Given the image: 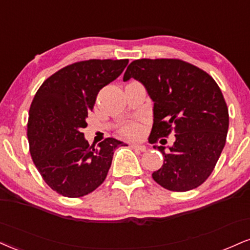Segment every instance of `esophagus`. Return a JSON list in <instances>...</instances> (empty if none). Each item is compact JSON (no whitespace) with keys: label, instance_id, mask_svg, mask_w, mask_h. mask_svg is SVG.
Listing matches in <instances>:
<instances>
[{"label":"esophagus","instance_id":"obj_1","mask_svg":"<svg viewBox=\"0 0 250 250\" xmlns=\"http://www.w3.org/2000/svg\"><path fill=\"white\" fill-rule=\"evenodd\" d=\"M130 146L135 150H140V151H146V146H143V144H130Z\"/></svg>","mask_w":250,"mask_h":250}]
</instances>
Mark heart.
Masks as SVG:
<instances>
[{"instance_id":"heart-1","label":"heart","mask_w":250,"mask_h":250,"mask_svg":"<svg viewBox=\"0 0 250 250\" xmlns=\"http://www.w3.org/2000/svg\"><path fill=\"white\" fill-rule=\"evenodd\" d=\"M119 133L128 138H141L146 133V120L141 117L138 120L125 123L120 127Z\"/></svg>"}]
</instances>
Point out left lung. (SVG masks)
<instances>
[{
	"label": "left lung",
	"mask_w": 250,
	"mask_h": 250,
	"mask_svg": "<svg viewBox=\"0 0 250 250\" xmlns=\"http://www.w3.org/2000/svg\"><path fill=\"white\" fill-rule=\"evenodd\" d=\"M143 83L154 101V125L149 142L174 135L169 154L152 178L174 192L193 190L214 170L226 144L228 108L215 80L197 66L180 59H137L123 80ZM162 140L161 143H163Z\"/></svg>",
	"instance_id": "1"
}]
</instances>
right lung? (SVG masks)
<instances>
[{
    "instance_id": "right-lung-1",
    "label": "right lung",
    "mask_w": 250,
    "mask_h": 250,
    "mask_svg": "<svg viewBox=\"0 0 250 250\" xmlns=\"http://www.w3.org/2000/svg\"><path fill=\"white\" fill-rule=\"evenodd\" d=\"M128 59H89L57 71L42 83L29 110L28 140L32 161L57 193L79 198L106 179L114 150L127 146L104 138L89 146L81 129L96 96L122 73Z\"/></svg>"
}]
</instances>
